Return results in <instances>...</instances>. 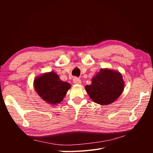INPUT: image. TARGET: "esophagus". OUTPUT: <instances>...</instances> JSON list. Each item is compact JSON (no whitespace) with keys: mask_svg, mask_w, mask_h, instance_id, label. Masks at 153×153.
Instances as JSON below:
<instances>
[{"mask_svg":"<svg viewBox=\"0 0 153 153\" xmlns=\"http://www.w3.org/2000/svg\"><path fill=\"white\" fill-rule=\"evenodd\" d=\"M73 82L75 83V84H81V80L80 78H78L77 77H75L73 78Z\"/></svg>","mask_w":153,"mask_h":153,"instance_id":"1","label":"esophagus"}]
</instances>
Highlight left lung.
I'll return each instance as SVG.
<instances>
[{
  "mask_svg": "<svg viewBox=\"0 0 153 153\" xmlns=\"http://www.w3.org/2000/svg\"><path fill=\"white\" fill-rule=\"evenodd\" d=\"M124 82L121 73L108 68L101 69L92 78L91 85L85 91L94 103L102 105L112 103L124 91Z\"/></svg>",
  "mask_w": 153,
  "mask_h": 153,
  "instance_id": "8db88e82",
  "label": "left lung"
}]
</instances>
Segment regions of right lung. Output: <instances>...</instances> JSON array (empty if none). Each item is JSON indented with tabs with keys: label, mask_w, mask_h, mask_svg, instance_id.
<instances>
[{
	"label": "right lung",
	"mask_w": 153,
	"mask_h": 153,
	"mask_svg": "<svg viewBox=\"0 0 153 153\" xmlns=\"http://www.w3.org/2000/svg\"><path fill=\"white\" fill-rule=\"evenodd\" d=\"M34 87L43 101L50 105H57L63 100L71 84L62 81L57 74L52 71L36 77Z\"/></svg>",
	"instance_id": "right-lung-1"
}]
</instances>
